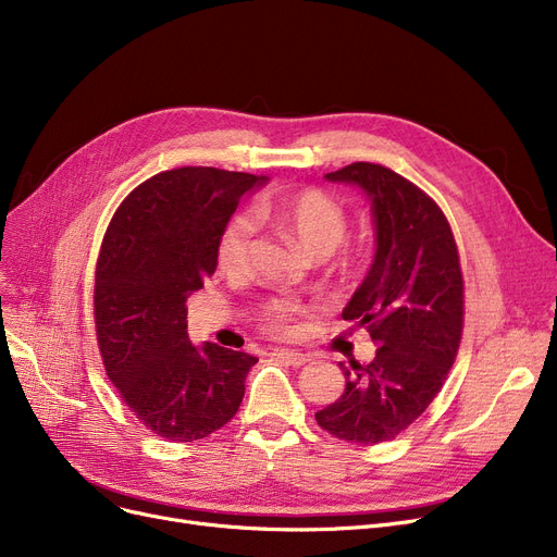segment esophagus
Returning a JSON list of instances; mask_svg holds the SVG:
<instances>
[{
  "label": "esophagus",
  "instance_id": "1",
  "mask_svg": "<svg viewBox=\"0 0 557 557\" xmlns=\"http://www.w3.org/2000/svg\"><path fill=\"white\" fill-rule=\"evenodd\" d=\"M280 361H284L286 366H294V368H300L305 363H309V355H302V352H296V349H275V352L271 355Z\"/></svg>",
  "mask_w": 557,
  "mask_h": 557
}]
</instances>
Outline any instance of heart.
<instances>
[{
    "label": "heart",
    "mask_w": 557,
    "mask_h": 557,
    "mask_svg": "<svg viewBox=\"0 0 557 557\" xmlns=\"http://www.w3.org/2000/svg\"><path fill=\"white\" fill-rule=\"evenodd\" d=\"M255 214L269 219L294 234L298 244L315 255L325 257L338 248L347 230L343 205L323 189H302L280 198H263L255 205ZM255 223L248 214L232 216L221 230L216 244V263L225 275H244L250 263V242ZM298 305L277 300L263 311V325L271 332H288L296 318Z\"/></svg>",
    "instance_id": "heart-1"
}]
</instances>
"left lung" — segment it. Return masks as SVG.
Masks as SVG:
<instances>
[{"label": "left lung", "instance_id": "left-lung-1", "mask_svg": "<svg viewBox=\"0 0 557 557\" xmlns=\"http://www.w3.org/2000/svg\"><path fill=\"white\" fill-rule=\"evenodd\" d=\"M359 187L372 212L374 259L343 320L379 343L374 361L355 363L343 395L315 413L332 435L357 445L393 441L441 393L462 334V273L441 208L399 173L355 162L327 173Z\"/></svg>", "mask_w": 557, "mask_h": 557}]
</instances>
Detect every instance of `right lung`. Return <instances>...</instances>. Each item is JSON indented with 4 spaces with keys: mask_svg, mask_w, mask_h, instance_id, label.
Here are the masks:
<instances>
[{
    "mask_svg": "<svg viewBox=\"0 0 557 557\" xmlns=\"http://www.w3.org/2000/svg\"><path fill=\"white\" fill-rule=\"evenodd\" d=\"M267 175L183 166L141 183L114 212L95 280L106 372L137 420L171 443L208 437L239 411L257 357L194 345L187 298L216 271L221 230Z\"/></svg>",
    "mask_w": 557,
    "mask_h": 557,
    "instance_id": "1",
    "label": "right lung"
}]
</instances>
